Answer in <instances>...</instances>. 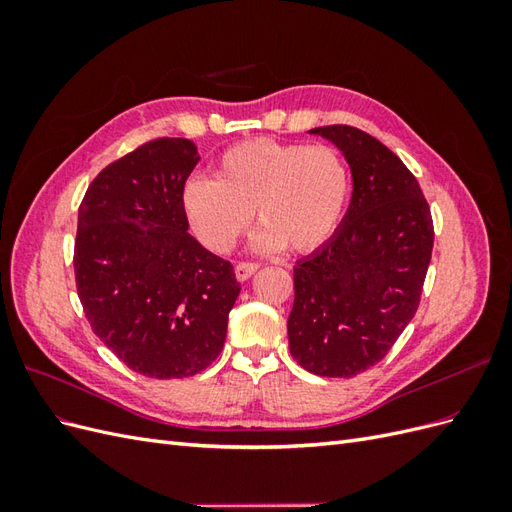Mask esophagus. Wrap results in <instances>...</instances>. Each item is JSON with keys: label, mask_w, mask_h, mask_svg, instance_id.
Returning a JSON list of instances; mask_svg holds the SVG:
<instances>
[{"label": "esophagus", "mask_w": 512, "mask_h": 512, "mask_svg": "<svg viewBox=\"0 0 512 512\" xmlns=\"http://www.w3.org/2000/svg\"><path fill=\"white\" fill-rule=\"evenodd\" d=\"M256 271H258L256 262H239V265L235 267V275H237L239 282L250 280V277H252Z\"/></svg>", "instance_id": "obj_1"}]
</instances>
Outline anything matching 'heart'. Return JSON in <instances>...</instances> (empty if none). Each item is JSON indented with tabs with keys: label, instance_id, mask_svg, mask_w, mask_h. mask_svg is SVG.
<instances>
[{
	"label": "heart",
	"instance_id": "heart-1",
	"mask_svg": "<svg viewBox=\"0 0 512 512\" xmlns=\"http://www.w3.org/2000/svg\"><path fill=\"white\" fill-rule=\"evenodd\" d=\"M348 200V168L327 145L254 138L226 149L213 179L194 177L181 194L183 213L200 243L228 252L258 222V250L312 252L331 239Z\"/></svg>",
	"mask_w": 512,
	"mask_h": 512
}]
</instances>
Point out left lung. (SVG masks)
<instances>
[{"label":"left lung","instance_id":"1","mask_svg":"<svg viewBox=\"0 0 512 512\" xmlns=\"http://www.w3.org/2000/svg\"><path fill=\"white\" fill-rule=\"evenodd\" d=\"M350 166L352 198L333 237L294 267L290 354L316 376L352 378L382 361L421 303L433 222L418 181L374 136L309 130Z\"/></svg>","mask_w":512,"mask_h":512}]
</instances>
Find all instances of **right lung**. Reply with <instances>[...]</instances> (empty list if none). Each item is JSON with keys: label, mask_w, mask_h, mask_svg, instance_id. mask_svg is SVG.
<instances>
[{"label": "right lung", "mask_w": 512, "mask_h": 512, "mask_svg": "<svg viewBox=\"0 0 512 512\" xmlns=\"http://www.w3.org/2000/svg\"><path fill=\"white\" fill-rule=\"evenodd\" d=\"M200 156L158 138L108 164L79 207L76 290L91 329L136 374L170 380L224 348L239 282L190 232L181 194Z\"/></svg>", "instance_id": "right-lung-1"}]
</instances>
